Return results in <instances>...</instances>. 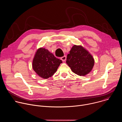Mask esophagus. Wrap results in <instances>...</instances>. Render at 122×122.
Wrapping results in <instances>:
<instances>
[{
	"instance_id": "34e87169",
	"label": "esophagus",
	"mask_w": 122,
	"mask_h": 122,
	"mask_svg": "<svg viewBox=\"0 0 122 122\" xmlns=\"http://www.w3.org/2000/svg\"><path fill=\"white\" fill-rule=\"evenodd\" d=\"M66 56H62V57H61V60L63 61V62H65V61H66Z\"/></svg>"
}]
</instances>
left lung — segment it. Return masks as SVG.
<instances>
[{
	"label": "left lung",
	"instance_id": "obj_1",
	"mask_svg": "<svg viewBox=\"0 0 122 122\" xmlns=\"http://www.w3.org/2000/svg\"><path fill=\"white\" fill-rule=\"evenodd\" d=\"M66 63L74 73L85 76L92 71L95 60L89 51L84 47L74 45L67 56Z\"/></svg>",
	"mask_w": 122,
	"mask_h": 122
}]
</instances>
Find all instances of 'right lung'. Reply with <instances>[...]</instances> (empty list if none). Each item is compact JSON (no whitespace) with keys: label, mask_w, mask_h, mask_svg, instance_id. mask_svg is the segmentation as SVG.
<instances>
[{"label":"right lung","mask_w":122,"mask_h":122,"mask_svg":"<svg viewBox=\"0 0 122 122\" xmlns=\"http://www.w3.org/2000/svg\"><path fill=\"white\" fill-rule=\"evenodd\" d=\"M62 63L48 49L41 47L37 50L32 61L34 71L44 79L53 76Z\"/></svg>","instance_id":"add662e5"}]
</instances>
